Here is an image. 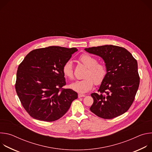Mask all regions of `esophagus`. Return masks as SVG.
<instances>
[{"mask_svg":"<svg viewBox=\"0 0 152 152\" xmlns=\"http://www.w3.org/2000/svg\"><path fill=\"white\" fill-rule=\"evenodd\" d=\"M85 95H84V94H78V97H79V98L83 97H85Z\"/></svg>","mask_w":152,"mask_h":152,"instance_id":"34e87169","label":"esophagus"}]
</instances>
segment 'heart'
I'll return each mask as SVG.
<instances>
[{"instance_id":"obj_1","label":"heart","mask_w":152,"mask_h":152,"mask_svg":"<svg viewBox=\"0 0 152 152\" xmlns=\"http://www.w3.org/2000/svg\"><path fill=\"white\" fill-rule=\"evenodd\" d=\"M79 61L86 67L84 79L77 80L70 85V88L79 93H85L90 91L94 83L101 84L104 80L107 69L103 63L98 62L96 58L88 55L83 54L79 58ZM62 72L64 76L72 80L74 77V70L71 61H68L63 65Z\"/></svg>"}]
</instances>
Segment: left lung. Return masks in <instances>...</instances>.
Returning <instances> with one entry per match:
<instances>
[{
    "instance_id": "8db88e82",
    "label": "left lung",
    "mask_w": 152,
    "mask_h": 152,
    "mask_svg": "<svg viewBox=\"0 0 152 152\" xmlns=\"http://www.w3.org/2000/svg\"><path fill=\"white\" fill-rule=\"evenodd\" d=\"M103 58L107 74L98 93H92L90 111L104 119L117 117L131 106L140 85L137 60L126 49L113 45L86 48Z\"/></svg>"
}]
</instances>
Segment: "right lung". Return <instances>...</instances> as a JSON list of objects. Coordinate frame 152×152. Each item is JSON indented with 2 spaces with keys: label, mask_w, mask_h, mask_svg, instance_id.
<instances>
[{
  "label": "right lung",
  "mask_w": 152,
  "mask_h": 152,
  "mask_svg": "<svg viewBox=\"0 0 152 152\" xmlns=\"http://www.w3.org/2000/svg\"><path fill=\"white\" fill-rule=\"evenodd\" d=\"M77 49L50 46L32 50L18 66L15 90L20 102L32 118L54 121L70 108L77 93L65 89L63 65Z\"/></svg>",
  "instance_id": "right-lung-1"
}]
</instances>
